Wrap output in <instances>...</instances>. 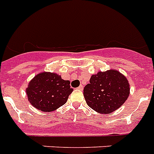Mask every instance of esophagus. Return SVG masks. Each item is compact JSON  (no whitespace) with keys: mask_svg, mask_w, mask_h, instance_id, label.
Masks as SVG:
<instances>
[{"mask_svg":"<svg viewBox=\"0 0 154 154\" xmlns=\"http://www.w3.org/2000/svg\"><path fill=\"white\" fill-rule=\"evenodd\" d=\"M77 89H79V90H83V86L82 85H80L78 88H77Z\"/></svg>","mask_w":154,"mask_h":154,"instance_id":"obj_1","label":"esophagus"}]
</instances>
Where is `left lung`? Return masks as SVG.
Masks as SVG:
<instances>
[{
	"mask_svg": "<svg viewBox=\"0 0 154 154\" xmlns=\"http://www.w3.org/2000/svg\"><path fill=\"white\" fill-rule=\"evenodd\" d=\"M89 82L84 88V97L87 104L99 113L116 111L129 97V83L119 71L99 72L92 75Z\"/></svg>",
	"mask_w": 154,
	"mask_h": 154,
	"instance_id": "left-lung-1",
	"label": "left lung"
}]
</instances>
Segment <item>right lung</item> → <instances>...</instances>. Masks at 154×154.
Here are the masks:
<instances>
[{
	"label": "right lung",
	"mask_w": 154,
	"mask_h": 154,
	"mask_svg": "<svg viewBox=\"0 0 154 154\" xmlns=\"http://www.w3.org/2000/svg\"><path fill=\"white\" fill-rule=\"evenodd\" d=\"M69 84L56 73H39L30 81L26 90L28 100L42 112L54 111L64 105L73 91Z\"/></svg>",
	"instance_id": "add662e5"
}]
</instances>
